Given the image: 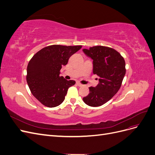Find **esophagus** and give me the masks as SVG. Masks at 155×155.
Segmentation results:
<instances>
[{
  "instance_id": "34e87169",
  "label": "esophagus",
  "mask_w": 155,
  "mask_h": 155,
  "mask_svg": "<svg viewBox=\"0 0 155 155\" xmlns=\"http://www.w3.org/2000/svg\"><path fill=\"white\" fill-rule=\"evenodd\" d=\"M77 85L78 86H79V87H82V86H83L81 83H80L79 82H77Z\"/></svg>"
}]
</instances>
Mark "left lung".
<instances>
[{
    "instance_id": "1",
    "label": "left lung",
    "mask_w": 155,
    "mask_h": 155,
    "mask_svg": "<svg viewBox=\"0 0 155 155\" xmlns=\"http://www.w3.org/2000/svg\"><path fill=\"white\" fill-rule=\"evenodd\" d=\"M83 51L93 60V73L100 77L98 85L89 87L90 93L83 100L91 107H99L120 88L126 72L125 60L118 51L107 46H95Z\"/></svg>"
}]
</instances>
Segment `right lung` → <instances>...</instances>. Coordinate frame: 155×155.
Returning a JSON list of instances; mask_svg holds the SVG:
<instances>
[{"instance_id": "add662e5", "label": "right lung", "mask_w": 155, "mask_h": 155, "mask_svg": "<svg viewBox=\"0 0 155 155\" xmlns=\"http://www.w3.org/2000/svg\"><path fill=\"white\" fill-rule=\"evenodd\" d=\"M81 47L50 45L37 51L30 59L26 81L32 94L45 106L55 107L61 104L68 88L75 85V81L60 76V70Z\"/></svg>"}]
</instances>
